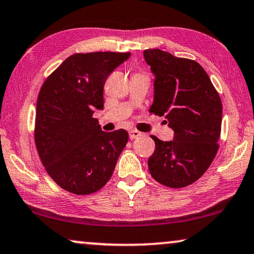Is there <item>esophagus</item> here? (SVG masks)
<instances>
[{"label":"esophagus","mask_w":254,"mask_h":254,"mask_svg":"<svg viewBox=\"0 0 254 254\" xmlns=\"http://www.w3.org/2000/svg\"><path fill=\"white\" fill-rule=\"evenodd\" d=\"M128 135H130V139H135V138L140 137L141 132H139L138 130H131L130 132H128Z\"/></svg>","instance_id":"1"}]
</instances>
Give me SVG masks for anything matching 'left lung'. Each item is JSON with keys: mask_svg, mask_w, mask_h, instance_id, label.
<instances>
[{"mask_svg": "<svg viewBox=\"0 0 254 254\" xmlns=\"http://www.w3.org/2000/svg\"><path fill=\"white\" fill-rule=\"evenodd\" d=\"M144 56L155 74L149 113L164 116L174 130L170 141L152 135L155 151L148 159L149 173L164 187L185 188L206 173L219 151L222 102L195 61L160 49H146Z\"/></svg>", "mask_w": 254, "mask_h": 254, "instance_id": "left-lung-1", "label": "left lung"}]
</instances>
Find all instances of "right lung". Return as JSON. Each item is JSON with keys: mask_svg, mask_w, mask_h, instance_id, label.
Here are the masks:
<instances>
[{"mask_svg": "<svg viewBox=\"0 0 254 254\" xmlns=\"http://www.w3.org/2000/svg\"><path fill=\"white\" fill-rule=\"evenodd\" d=\"M130 53H77L42 84L35 113L34 141L45 169L67 192L85 195L107 184L128 133L105 132L93 119L103 108L107 78Z\"/></svg>", "mask_w": 254, "mask_h": 254, "instance_id": "right-lung-1", "label": "right lung"}]
</instances>
